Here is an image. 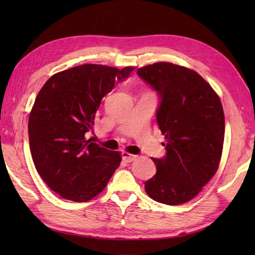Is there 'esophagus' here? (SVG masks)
<instances>
[{
	"label": "esophagus",
	"mask_w": 255,
	"mask_h": 255,
	"mask_svg": "<svg viewBox=\"0 0 255 255\" xmlns=\"http://www.w3.org/2000/svg\"><path fill=\"white\" fill-rule=\"evenodd\" d=\"M134 158H136V155L128 153V152H126V151H123V152H122V159L125 162H131V161L134 160Z\"/></svg>",
	"instance_id": "esophagus-1"
}]
</instances>
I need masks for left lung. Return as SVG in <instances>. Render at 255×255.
Wrapping results in <instances>:
<instances>
[{
	"label": "left lung",
	"instance_id": "left-lung-1",
	"mask_svg": "<svg viewBox=\"0 0 255 255\" xmlns=\"http://www.w3.org/2000/svg\"><path fill=\"white\" fill-rule=\"evenodd\" d=\"M137 74L158 94L156 123L166 153L144 189L155 202L180 205L194 198L217 172L223 153L225 116L219 96L185 67L156 62Z\"/></svg>",
	"mask_w": 255,
	"mask_h": 255
}]
</instances>
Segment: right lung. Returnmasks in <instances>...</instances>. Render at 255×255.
Segmentation results:
<instances>
[{
	"label": "right lung",
	"instance_id": "obj_1",
	"mask_svg": "<svg viewBox=\"0 0 255 255\" xmlns=\"http://www.w3.org/2000/svg\"><path fill=\"white\" fill-rule=\"evenodd\" d=\"M133 69L82 64L52 75L38 93L28 121L30 152L38 174L61 197L88 202L121 164V153L86 136L103 97Z\"/></svg>",
	"mask_w": 255,
	"mask_h": 255
}]
</instances>
